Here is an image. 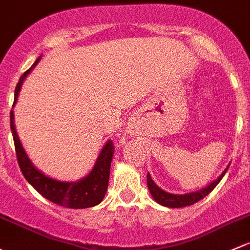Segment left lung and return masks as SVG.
I'll use <instances>...</instances> for the list:
<instances>
[{"label": "left lung", "instance_id": "left-lung-1", "mask_svg": "<svg viewBox=\"0 0 250 250\" xmlns=\"http://www.w3.org/2000/svg\"><path fill=\"white\" fill-rule=\"evenodd\" d=\"M230 165H228L227 169L222 172V175L214 180L213 182L209 183L207 187L200 189L198 191H193V193L188 194H171L167 193V191L163 190L162 188H159L156 183L153 182V180L151 178V175L147 173V187L149 189V193H151L152 198L154 199L159 205L165 207H170V208H180V207H186L194 205L195 202L200 201L201 199H204L205 196L208 195L212 190L215 188V186L220 182V180L223 178V176L225 175L229 169Z\"/></svg>", "mask_w": 250, "mask_h": 250}]
</instances>
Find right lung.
Returning a JSON list of instances; mask_svg holds the SVG:
<instances>
[{
	"label": "right lung",
	"mask_w": 250,
	"mask_h": 250,
	"mask_svg": "<svg viewBox=\"0 0 250 250\" xmlns=\"http://www.w3.org/2000/svg\"><path fill=\"white\" fill-rule=\"evenodd\" d=\"M41 59L42 56H39L32 64V67L26 70L19 79V83H18L14 92L13 107L17 103L21 86H22L26 77L36 67L37 63L41 61ZM10 129H12L13 139H14L15 152H17L18 163H19L21 172H22L26 181L41 195H43L44 198L54 202V204L60 205V206L75 209L88 208V207H93L103 201L105 193L107 190V185H109L110 165H111L112 154H114V146H112L111 140H107V143L102 148L98 158L94 163V167H92L87 176H85L81 180L75 181V182H64V181H59L49 177L33 165V163L26 154L25 149L21 145L19 136H18L14 125V111L13 110L10 111Z\"/></svg>",
	"instance_id": "right-lung-1"
}]
</instances>
